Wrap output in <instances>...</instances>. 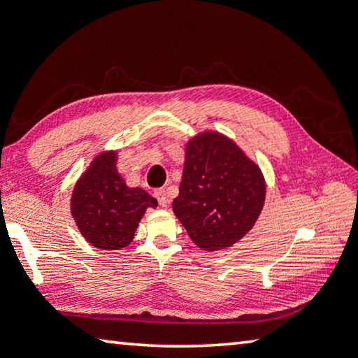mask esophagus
<instances>
[{
    "mask_svg": "<svg viewBox=\"0 0 358 358\" xmlns=\"http://www.w3.org/2000/svg\"><path fill=\"white\" fill-rule=\"evenodd\" d=\"M155 197L159 201V206L167 207L169 199H167V192H166V189H156V191H155Z\"/></svg>",
    "mask_w": 358,
    "mask_h": 358,
    "instance_id": "34e87169",
    "label": "esophagus"
}]
</instances>
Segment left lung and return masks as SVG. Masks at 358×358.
Here are the masks:
<instances>
[{
    "mask_svg": "<svg viewBox=\"0 0 358 358\" xmlns=\"http://www.w3.org/2000/svg\"><path fill=\"white\" fill-rule=\"evenodd\" d=\"M266 183L259 167L231 138L202 132L186 143L173 213L206 252L228 248L257 223Z\"/></svg>",
    "mask_w": 358,
    "mask_h": 358,
    "instance_id": "left-lung-1",
    "label": "left lung"
}]
</instances>
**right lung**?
Instances as JSON below:
<instances>
[{"mask_svg": "<svg viewBox=\"0 0 358 358\" xmlns=\"http://www.w3.org/2000/svg\"><path fill=\"white\" fill-rule=\"evenodd\" d=\"M117 152L105 151L90 162L71 194V215L84 239L101 250H121L132 242L146 208L157 201L129 188L117 173Z\"/></svg>", "mask_w": 358, "mask_h": 358, "instance_id": "add662e5", "label": "right lung"}]
</instances>
